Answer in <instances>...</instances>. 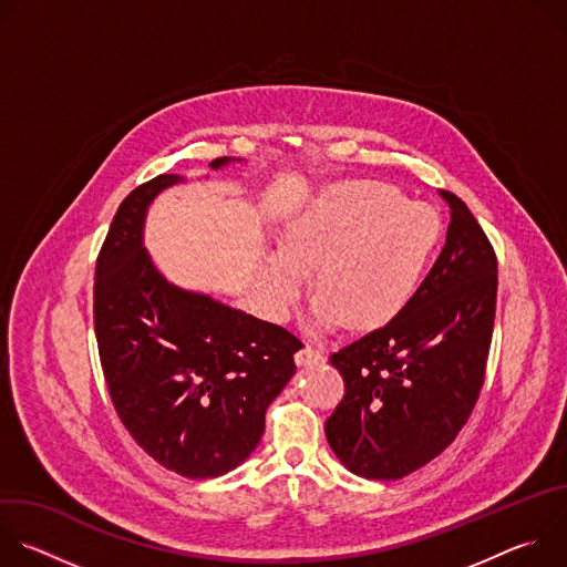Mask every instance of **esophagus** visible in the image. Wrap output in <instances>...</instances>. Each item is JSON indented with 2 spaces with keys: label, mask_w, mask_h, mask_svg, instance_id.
Masks as SVG:
<instances>
[{
  "label": "esophagus",
  "mask_w": 567,
  "mask_h": 567,
  "mask_svg": "<svg viewBox=\"0 0 567 567\" xmlns=\"http://www.w3.org/2000/svg\"><path fill=\"white\" fill-rule=\"evenodd\" d=\"M322 359V352L316 348V346H311V343H305L298 352H296V363L298 365H313V363H320Z\"/></svg>",
  "instance_id": "obj_1"
}]
</instances>
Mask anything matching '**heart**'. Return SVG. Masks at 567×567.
Returning <instances> with one entry per match:
<instances>
[{
	"label": "heart",
	"instance_id": "heart-1",
	"mask_svg": "<svg viewBox=\"0 0 567 567\" xmlns=\"http://www.w3.org/2000/svg\"><path fill=\"white\" fill-rule=\"evenodd\" d=\"M440 237L437 215L377 179H350L320 190L282 235L262 269V300L287 318L313 269L318 326L346 320L350 330L390 322L417 289Z\"/></svg>",
	"mask_w": 567,
	"mask_h": 567
}]
</instances>
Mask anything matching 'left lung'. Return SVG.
I'll return each instance as SVG.
<instances>
[{
    "mask_svg": "<svg viewBox=\"0 0 567 567\" xmlns=\"http://www.w3.org/2000/svg\"><path fill=\"white\" fill-rule=\"evenodd\" d=\"M451 208L433 269L385 328L341 348L330 363L346 394L326 422L337 457L368 480H399L437 457L480 396L492 348L498 260L466 204Z\"/></svg>",
    "mask_w": 567,
    "mask_h": 567,
    "instance_id": "obj_1",
    "label": "left lung"
}]
</instances>
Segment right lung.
<instances>
[{
  "label": "right lung",
  "instance_id": "1",
  "mask_svg": "<svg viewBox=\"0 0 567 567\" xmlns=\"http://www.w3.org/2000/svg\"><path fill=\"white\" fill-rule=\"evenodd\" d=\"M177 182L158 175L121 202L96 260L94 330L112 403L134 442L161 466L202 480L235 468L258 446L302 343L154 269L143 217Z\"/></svg>",
  "mask_w": 567,
  "mask_h": 567
}]
</instances>
